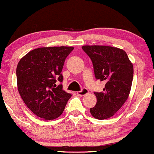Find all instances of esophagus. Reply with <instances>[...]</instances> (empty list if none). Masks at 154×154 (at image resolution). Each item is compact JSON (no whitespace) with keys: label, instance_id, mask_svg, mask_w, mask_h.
Listing matches in <instances>:
<instances>
[{"label":"esophagus","instance_id":"1","mask_svg":"<svg viewBox=\"0 0 154 154\" xmlns=\"http://www.w3.org/2000/svg\"><path fill=\"white\" fill-rule=\"evenodd\" d=\"M88 90L86 89V88H82V91L77 92V94L78 95H82H82L88 94Z\"/></svg>","mask_w":154,"mask_h":154}]
</instances>
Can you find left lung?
<instances>
[{
  "instance_id": "1",
  "label": "left lung",
  "mask_w": 154,
  "mask_h": 154,
  "mask_svg": "<svg viewBox=\"0 0 154 154\" xmlns=\"http://www.w3.org/2000/svg\"><path fill=\"white\" fill-rule=\"evenodd\" d=\"M96 79L106 82L103 92H95L96 105L90 111L98 119L110 118L128 100L133 79V65L122 49L107 45H84Z\"/></svg>"
}]
</instances>
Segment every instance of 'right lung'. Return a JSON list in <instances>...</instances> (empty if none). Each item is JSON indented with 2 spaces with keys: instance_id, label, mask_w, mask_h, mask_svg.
I'll return each instance as SVG.
<instances>
[{
  "instance_id": "obj_1",
  "label": "right lung",
  "mask_w": 154,
  "mask_h": 154,
  "mask_svg": "<svg viewBox=\"0 0 154 154\" xmlns=\"http://www.w3.org/2000/svg\"><path fill=\"white\" fill-rule=\"evenodd\" d=\"M73 47H43L29 51L17 67L18 91L33 114L53 120L63 113L72 95L63 90L61 71ZM60 82L57 85L56 82Z\"/></svg>"
}]
</instances>
